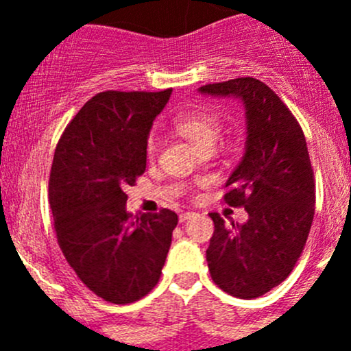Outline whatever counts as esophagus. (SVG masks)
Masks as SVG:
<instances>
[{"label":"esophagus","instance_id":"obj_1","mask_svg":"<svg viewBox=\"0 0 351 351\" xmlns=\"http://www.w3.org/2000/svg\"><path fill=\"white\" fill-rule=\"evenodd\" d=\"M193 212H182V214H180V222H185V221H189V219H192L193 217Z\"/></svg>","mask_w":351,"mask_h":351}]
</instances>
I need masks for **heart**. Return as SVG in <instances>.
<instances>
[{
    "label": "heart",
    "mask_w": 351,
    "mask_h": 351,
    "mask_svg": "<svg viewBox=\"0 0 351 351\" xmlns=\"http://www.w3.org/2000/svg\"><path fill=\"white\" fill-rule=\"evenodd\" d=\"M175 132L189 141L198 151L214 147L221 136V120L215 113L204 108H192L180 113L173 122ZM158 149V139L154 136L147 141V154L153 156Z\"/></svg>",
    "instance_id": "b5f03b06"
}]
</instances>
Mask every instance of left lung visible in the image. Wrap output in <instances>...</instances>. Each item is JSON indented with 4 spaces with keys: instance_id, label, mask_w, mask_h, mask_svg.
<instances>
[{
    "instance_id": "8db88e82",
    "label": "left lung",
    "mask_w": 351,
    "mask_h": 351,
    "mask_svg": "<svg viewBox=\"0 0 351 351\" xmlns=\"http://www.w3.org/2000/svg\"><path fill=\"white\" fill-rule=\"evenodd\" d=\"M202 95L232 97L244 105V154L226 182L224 202L244 207L238 224L210 214L207 250L212 280L239 299H254L285 280L295 267L314 219L316 183L306 137L274 90L254 77L198 88Z\"/></svg>"
}]
</instances>
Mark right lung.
I'll use <instances>...</instances> for the list:
<instances>
[{
  "label": "right lung",
  "mask_w": 351,
  "mask_h": 351,
  "mask_svg": "<svg viewBox=\"0 0 351 351\" xmlns=\"http://www.w3.org/2000/svg\"><path fill=\"white\" fill-rule=\"evenodd\" d=\"M169 95L98 93L56 147L49 204L59 247L80 280L107 302H136L153 290L178 224L168 208L134 221L123 192L146 171L149 130Z\"/></svg>",
  "instance_id": "1"
}]
</instances>
